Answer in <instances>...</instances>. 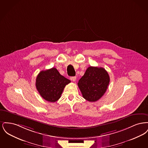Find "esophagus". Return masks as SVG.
<instances>
[{"mask_svg": "<svg viewBox=\"0 0 148 148\" xmlns=\"http://www.w3.org/2000/svg\"><path fill=\"white\" fill-rule=\"evenodd\" d=\"M71 80H73V82H75V81H76L77 77H71Z\"/></svg>", "mask_w": 148, "mask_h": 148, "instance_id": "34e87169", "label": "esophagus"}]
</instances>
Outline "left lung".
Masks as SVG:
<instances>
[{
	"mask_svg": "<svg viewBox=\"0 0 148 148\" xmlns=\"http://www.w3.org/2000/svg\"><path fill=\"white\" fill-rule=\"evenodd\" d=\"M109 82V75L105 69L89 66L79 80L77 85L83 97L89 101L94 102L104 94Z\"/></svg>",
	"mask_w": 148,
	"mask_h": 148,
	"instance_id": "1",
	"label": "left lung"
}]
</instances>
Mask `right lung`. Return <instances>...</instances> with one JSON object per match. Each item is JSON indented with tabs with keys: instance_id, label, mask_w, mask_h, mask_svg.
I'll use <instances>...</instances> for the list:
<instances>
[{
	"instance_id": "1",
	"label": "right lung",
	"mask_w": 148,
	"mask_h": 148,
	"mask_svg": "<svg viewBox=\"0 0 148 148\" xmlns=\"http://www.w3.org/2000/svg\"><path fill=\"white\" fill-rule=\"evenodd\" d=\"M71 80L62 75L56 68L41 71L38 75L35 85L42 98L49 102H56L61 97L66 85Z\"/></svg>"
}]
</instances>
